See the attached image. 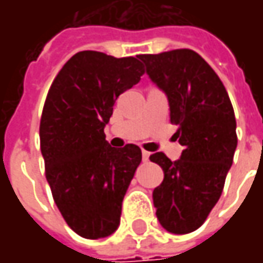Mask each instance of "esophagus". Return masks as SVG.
<instances>
[{"mask_svg": "<svg viewBox=\"0 0 263 263\" xmlns=\"http://www.w3.org/2000/svg\"><path fill=\"white\" fill-rule=\"evenodd\" d=\"M149 156H151V154H149L148 151H145V149H142V159L146 162V160H149Z\"/></svg>", "mask_w": 263, "mask_h": 263, "instance_id": "obj_1", "label": "esophagus"}]
</instances>
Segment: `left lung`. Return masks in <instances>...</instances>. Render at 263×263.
Here are the masks:
<instances>
[{
    "instance_id": "1",
    "label": "left lung",
    "mask_w": 263,
    "mask_h": 263,
    "mask_svg": "<svg viewBox=\"0 0 263 263\" xmlns=\"http://www.w3.org/2000/svg\"><path fill=\"white\" fill-rule=\"evenodd\" d=\"M146 74L165 92L183 152L172 162L163 152L149 159L165 177L154 190L160 226L172 234L201 227L220 198L237 149V122L226 87L198 53L176 49L139 54Z\"/></svg>"
}]
</instances>
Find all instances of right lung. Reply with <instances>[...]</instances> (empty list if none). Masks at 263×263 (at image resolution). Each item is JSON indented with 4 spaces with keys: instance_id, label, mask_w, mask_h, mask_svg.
Instances as JSON below:
<instances>
[{
    "instance_id": "obj_1",
    "label": "right lung",
    "mask_w": 263,
    "mask_h": 263,
    "mask_svg": "<svg viewBox=\"0 0 263 263\" xmlns=\"http://www.w3.org/2000/svg\"><path fill=\"white\" fill-rule=\"evenodd\" d=\"M143 71L138 58L83 50L62 67L48 92L39 128L46 180L67 226L83 238H105L120 226L142 152L134 143L111 146L104 128L115 100Z\"/></svg>"
}]
</instances>
